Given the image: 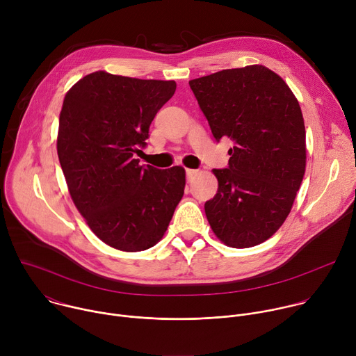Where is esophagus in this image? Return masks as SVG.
I'll use <instances>...</instances> for the list:
<instances>
[{"label": "esophagus", "mask_w": 356, "mask_h": 356, "mask_svg": "<svg viewBox=\"0 0 356 356\" xmlns=\"http://www.w3.org/2000/svg\"><path fill=\"white\" fill-rule=\"evenodd\" d=\"M197 173H198V170H195V169H186V176L188 180H191Z\"/></svg>", "instance_id": "34e87169"}]
</instances>
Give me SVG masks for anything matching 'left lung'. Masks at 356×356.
Wrapping results in <instances>:
<instances>
[{
    "label": "left lung",
    "instance_id": "1",
    "mask_svg": "<svg viewBox=\"0 0 356 356\" xmlns=\"http://www.w3.org/2000/svg\"><path fill=\"white\" fill-rule=\"evenodd\" d=\"M217 142L231 138L227 169H214L218 191L206 201L220 241L250 248L287 218L306 172V128L298 101L262 65L227 69L188 81Z\"/></svg>",
    "mask_w": 356,
    "mask_h": 356
}]
</instances>
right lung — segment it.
<instances>
[{
    "instance_id": "right-lung-1",
    "label": "right lung",
    "mask_w": 356,
    "mask_h": 356,
    "mask_svg": "<svg viewBox=\"0 0 356 356\" xmlns=\"http://www.w3.org/2000/svg\"><path fill=\"white\" fill-rule=\"evenodd\" d=\"M176 91L173 80L94 72L66 94L58 156L79 213L107 245L139 252L165 235L184 194L181 166H140L149 127Z\"/></svg>"
}]
</instances>
